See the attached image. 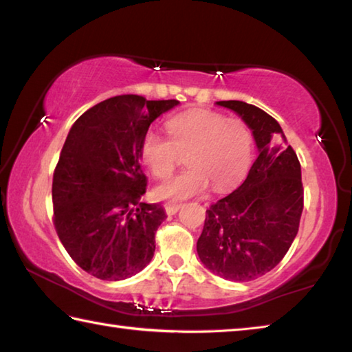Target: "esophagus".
I'll return each mask as SVG.
<instances>
[{
    "mask_svg": "<svg viewBox=\"0 0 352 352\" xmlns=\"http://www.w3.org/2000/svg\"><path fill=\"white\" fill-rule=\"evenodd\" d=\"M180 208H182L180 204H170V201H169V204L164 205V211H166V214H168V216H174V214L178 210H180Z\"/></svg>",
    "mask_w": 352,
    "mask_h": 352,
    "instance_id": "34e87169",
    "label": "esophagus"
}]
</instances>
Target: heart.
I'll return each mask as SVG.
<instances>
[{"label": "heart", "mask_w": 352, "mask_h": 352, "mask_svg": "<svg viewBox=\"0 0 352 352\" xmlns=\"http://www.w3.org/2000/svg\"><path fill=\"white\" fill-rule=\"evenodd\" d=\"M169 138L147 130L141 140V160L153 177L172 174L180 153H186L189 168L155 188L162 200L180 201L204 194L234 188L248 172L253 157V133L242 119H226L210 109H190L166 122Z\"/></svg>", "instance_id": "heart-1"}]
</instances>
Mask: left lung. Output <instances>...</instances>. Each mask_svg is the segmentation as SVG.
Returning <instances> with one entry per match:
<instances>
[{
    "instance_id": "obj_1",
    "label": "left lung",
    "mask_w": 352,
    "mask_h": 352,
    "mask_svg": "<svg viewBox=\"0 0 352 352\" xmlns=\"http://www.w3.org/2000/svg\"><path fill=\"white\" fill-rule=\"evenodd\" d=\"M253 130L259 155L239 188L206 210L197 241L214 275L245 283L265 275L289 252L305 206L301 164L275 118L242 100H219Z\"/></svg>"
}]
</instances>
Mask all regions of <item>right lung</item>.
<instances>
[{
  "label": "right lung",
  "mask_w": 352,
  "mask_h": 352,
  "mask_svg": "<svg viewBox=\"0 0 352 352\" xmlns=\"http://www.w3.org/2000/svg\"><path fill=\"white\" fill-rule=\"evenodd\" d=\"M178 104L122 94L91 107L69 130L52 178V222L71 259L94 278L121 281L152 259L168 216L141 200L140 146L155 119Z\"/></svg>",
  "instance_id": "1"
}]
</instances>
